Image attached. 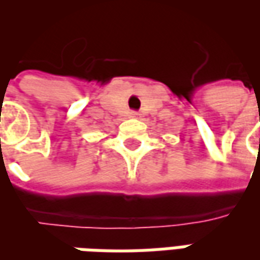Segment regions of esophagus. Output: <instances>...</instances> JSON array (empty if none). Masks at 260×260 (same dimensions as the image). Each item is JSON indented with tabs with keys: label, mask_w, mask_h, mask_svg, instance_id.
Instances as JSON below:
<instances>
[{
	"label": "esophagus",
	"mask_w": 260,
	"mask_h": 260,
	"mask_svg": "<svg viewBox=\"0 0 260 260\" xmlns=\"http://www.w3.org/2000/svg\"><path fill=\"white\" fill-rule=\"evenodd\" d=\"M129 117L131 118H138V117H139V114L136 113V111H131Z\"/></svg>",
	"instance_id": "34e87169"
}]
</instances>
